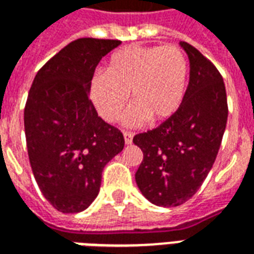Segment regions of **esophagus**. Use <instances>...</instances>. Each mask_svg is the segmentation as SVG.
Here are the masks:
<instances>
[{"label":"esophagus","mask_w":254,"mask_h":254,"mask_svg":"<svg viewBox=\"0 0 254 254\" xmlns=\"http://www.w3.org/2000/svg\"><path fill=\"white\" fill-rule=\"evenodd\" d=\"M124 138H125V144H132V141H133V133L124 132Z\"/></svg>","instance_id":"obj_1"}]
</instances>
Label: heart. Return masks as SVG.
Masks as SVG:
<instances>
[{"mask_svg":"<svg viewBox=\"0 0 254 254\" xmlns=\"http://www.w3.org/2000/svg\"><path fill=\"white\" fill-rule=\"evenodd\" d=\"M189 66L180 47L127 46L116 52L106 73L89 81V98L105 121H117L127 103L134 105L124 122L140 127L151 118L163 122L177 114L187 94Z\"/></svg>","mask_w":254,"mask_h":254,"instance_id":"obj_1","label":"heart"}]
</instances>
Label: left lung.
Masks as SVG:
<instances>
[{
	"label": "left lung",
	"mask_w": 254,
	"mask_h": 254,
	"mask_svg": "<svg viewBox=\"0 0 254 254\" xmlns=\"http://www.w3.org/2000/svg\"><path fill=\"white\" fill-rule=\"evenodd\" d=\"M189 58V84L180 110L133 143L143 151L136 184L159 207H178L201 187L212 169L227 124L223 78L196 47L180 42Z\"/></svg>",
	"instance_id": "obj_1"
}]
</instances>
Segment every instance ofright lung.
I'll return each instance as SVG.
<instances>
[{
  "label": "right lung",
  "mask_w": 254,
  "mask_h": 254,
  "mask_svg": "<svg viewBox=\"0 0 254 254\" xmlns=\"http://www.w3.org/2000/svg\"><path fill=\"white\" fill-rule=\"evenodd\" d=\"M120 41L81 38L47 61L32 81L24 109L31 169L53 207L81 212L100 189L102 171L124 149L122 133L89 100L95 67Z\"/></svg>",
  "instance_id": "right-lung-1"
}]
</instances>
